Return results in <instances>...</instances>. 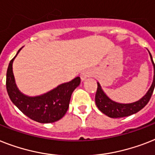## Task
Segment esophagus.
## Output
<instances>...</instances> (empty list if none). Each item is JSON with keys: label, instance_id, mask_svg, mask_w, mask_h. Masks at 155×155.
Instances as JSON below:
<instances>
[{"label": "esophagus", "instance_id": "34e87169", "mask_svg": "<svg viewBox=\"0 0 155 155\" xmlns=\"http://www.w3.org/2000/svg\"><path fill=\"white\" fill-rule=\"evenodd\" d=\"M91 76V72L88 71H83L81 74H80V79H81V81L84 82L85 80H87V78H89Z\"/></svg>", "mask_w": 155, "mask_h": 155}]
</instances>
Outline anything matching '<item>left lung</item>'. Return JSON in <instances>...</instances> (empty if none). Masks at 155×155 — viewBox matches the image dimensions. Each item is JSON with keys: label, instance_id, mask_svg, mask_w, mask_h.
Returning <instances> with one entry per match:
<instances>
[{"label": "left lung", "instance_id": "1", "mask_svg": "<svg viewBox=\"0 0 155 155\" xmlns=\"http://www.w3.org/2000/svg\"><path fill=\"white\" fill-rule=\"evenodd\" d=\"M150 56L154 66V80L147 94L138 101L130 103V104H119V103L113 101L105 94L99 83L97 82L98 87L96 94H95V104L101 112L110 118H114H114H123V117H127L135 114L142 110L148 104L155 87V65L150 53Z\"/></svg>", "mask_w": 155, "mask_h": 155}]
</instances>
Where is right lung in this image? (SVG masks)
<instances>
[{"instance_id": "1", "label": "right lung", "mask_w": 155, "mask_h": 155, "mask_svg": "<svg viewBox=\"0 0 155 155\" xmlns=\"http://www.w3.org/2000/svg\"><path fill=\"white\" fill-rule=\"evenodd\" d=\"M21 48L10 61L6 74V89L11 101L34 121L50 123L60 120L68 109L71 94L80 85V78L78 76L71 81L60 84L43 95L28 96L17 88L12 72V63Z\"/></svg>"}]
</instances>
